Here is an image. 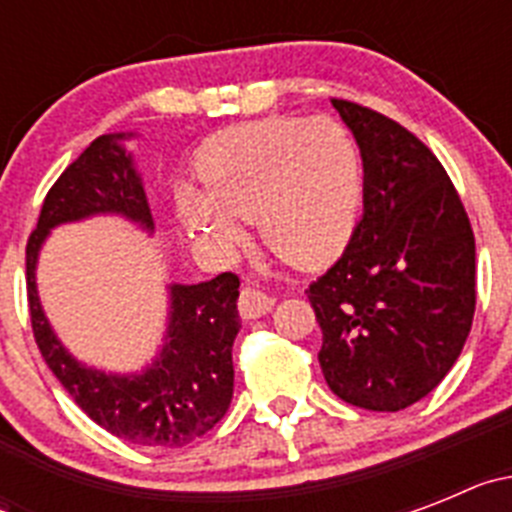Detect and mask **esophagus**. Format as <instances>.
<instances>
[{
  "instance_id": "esophagus-1",
  "label": "esophagus",
  "mask_w": 512,
  "mask_h": 512,
  "mask_svg": "<svg viewBox=\"0 0 512 512\" xmlns=\"http://www.w3.org/2000/svg\"><path fill=\"white\" fill-rule=\"evenodd\" d=\"M274 307V297L261 292V289H241V300H238V310L246 320H256V318H264L266 312H271Z\"/></svg>"
}]
</instances>
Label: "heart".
<instances>
[{"mask_svg":"<svg viewBox=\"0 0 512 512\" xmlns=\"http://www.w3.org/2000/svg\"><path fill=\"white\" fill-rule=\"evenodd\" d=\"M200 192H176V215L200 246L230 251L253 220L271 253L320 269L346 248L361 207V158L330 117L279 115L210 138L197 153Z\"/></svg>","mask_w":512,"mask_h":512,"instance_id":"b5f03b06","label":"heart"}]
</instances>
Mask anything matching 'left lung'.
Here are the masks:
<instances>
[{
  "label": "left lung",
  "instance_id": "left-lung-1",
  "mask_svg": "<svg viewBox=\"0 0 512 512\" xmlns=\"http://www.w3.org/2000/svg\"><path fill=\"white\" fill-rule=\"evenodd\" d=\"M364 164V215L307 289L320 369L348 405L397 413L438 387L474 318V233L449 174L390 117L330 99Z\"/></svg>",
  "mask_w": 512,
  "mask_h": 512
}]
</instances>
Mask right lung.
<instances>
[{"mask_svg": "<svg viewBox=\"0 0 512 512\" xmlns=\"http://www.w3.org/2000/svg\"><path fill=\"white\" fill-rule=\"evenodd\" d=\"M99 135L58 176L38 228L27 241V302L35 343L45 364L89 418L112 436L148 449H179L205 436L233 400V341L241 330L238 277L225 271L210 282L169 284L166 333L140 372H104L76 359L56 336L38 295V259L51 230L97 215H115L153 233L143 176L125 140Z\"/></svg>", "mask_w": 512, "mask_h": 512, "instance_id": "right-lung-1", "label": "right lung"}]
</instances>
